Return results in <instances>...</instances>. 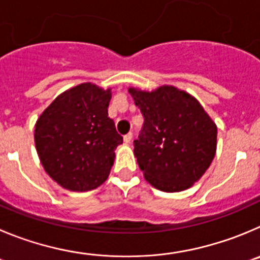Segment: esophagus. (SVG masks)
<instances>
[{"label": "esophagus", "instance_id": "obj_1", "mask_svg": "<svg viewBox=\"0 0 260 260\" xmlns=\"http://www.w3.org/2000/svg\"><path fill=\"white\" fill-rule=\"evenodd\" d=\"M132 137H133V135L129 132V133H127V135H125L124 137H123V140H124L125 144H129V142L132 141Z\"/></svg>", "mask_w": 260, "mask_h": 260}]
</instances>
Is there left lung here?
Segmentation results:
<instances>
[{
	"instance_id": "obj_1",
	"label": "left lung",
	"mask_w": 260,
	"mask_h": 260,
	"mask_svg": "<svg viewBox=\"0 0 260 260\" xmlns=\"http://www.w3.org/2000/svg\"><path fill=\"white\" fill-rule=\"evenodd\" d=\"M145 118L135 156L150 185L164 192L187 190L212 164L217 125L195 97L174 86L129 87Z\"/></svg>"
}]
</instances>
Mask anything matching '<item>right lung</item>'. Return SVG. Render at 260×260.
<instances>
[{
	"instance_id": "right-lung-1",
	"label": "right lung",
	"mask_w": 260,
	"mask_h": 260,
	"mask_svg": "<svg viewBox=\"0 0 260 260\" xmlns=\"http://www.w3.org/2000/svg\"><path fill=\"white\" fill-rule=\"evenodd\" d=\"M111 88L93 83L72 87L37 119L35 142L41 164L57 185L69 191H91L108 179L115 149L123 144L108 116Z\"/></svg>"
}]
</instances>
